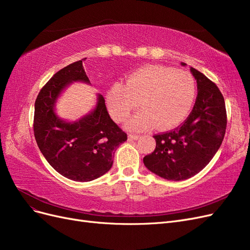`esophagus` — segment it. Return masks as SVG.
Segmentation results:
<instances>
[{
  "instance_id": "esophagus-1",
  "label": "esophagus",
  "mask_w": 250,
  "mask_h": 250,
  "mask_svg": "<svg viewBox=\"0 0 250 250\" xmlns=\"http://www.w3.org/2000/svg\"><path fill=\"white\" fill-rule=\"evenodd\" d=\"M128 138H129L130 140H138V139L140 138V135H138V134H132V133H130L129 135H128Z\"/></svg>"
}]
</instances>
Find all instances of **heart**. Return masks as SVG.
<instances>
[{"mask_svg": "<svg viewBox=\"0 0 250 250\" xmlns=\"http://www.w3.org/2000/svg\"><path fill=\"white\" fill-rule=\"evenodd\" d=\"M197 95L193 75L166 65H147L134 71L126 84L117 82L106 93L112 119L124 122L132 110H142L127 122L131 130H146L153 124L160 129L179 125L188 116Z\"/></svg>", "mask_w": 250, "mask_h": 250, "instance_id": "b5f03b06", "label": "heart"}]
</instances>
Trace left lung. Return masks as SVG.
<instances>
[{
    "mask_svg": "<svg viewBox=\"0 0 250 250\" xmlns=\"http://www.w3.org/2000/svg\"><path fill=\"white\" fill-rule=\"evenodd\" d=\"M191 72L198 89L191 113L175 129L154 134L156 147L143 160L151 172L169 180L188 179L206 167L220 148L228 124L220 89L194 67Z\"/></svg>",
    "mask_w": 250,
    "mask_h": 250,
    "instance_id": "obj_1",
    "label": "left lung"
}]
</instances>
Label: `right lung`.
I'll return each mask as SVG.
<instances>
[{
  "label": "right lung",
  "mask_w": 250,
  "mask_h": 250,
  "mask_svg": "<svg viewBox=\"0 0 250 250\" xmlns=\"http://www.w3.org/2000/svg\"><path fill=\"white\" fill-rule=\"evenodd\" d=\"M82 62L58 71L41 89L33 130L41 152L59 174L75 181H90L110 170L115 151L127 134L109 117L101 95L96 108L77 122L67 123L55 115V102L69 83H89Z\"/></svg>",
  "instance_id": "1"
}]
</instances>
